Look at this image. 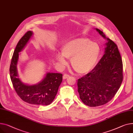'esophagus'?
<instances>
[{
	"instance_id": "34e87169",
	"label": "esophagus",
	"mask_w": 133,
	"mask_h": 133,
	"mask_svg": "<svg viewBox=\"0 0 133 133\" xmlns=\"http://www.w3.org/2000/svg\"><path fill=\"white\" fill-rule=\"evenodd\" d=\"M69 77H70V76H69V75L65 74H64V76H63V78H64V79H67V78H69Z\"/></svg>"
}]
</instances>
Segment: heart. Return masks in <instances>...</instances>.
Instances as JSON below:
<instances>
[{
  "mask_svg": "<svg viewBox=\"0 0 133 133\" xmlns=\"http://www.w3.org/2000/svg\"><path fill=\"white\" fill-rule=\"evenodd\" d=\"M101 49L97 43L87 38H78L66 43L58 52L56 59L62 67L68 64L67 59H71V65L80 74L89 73L99 58Z\"/></svg>",
  "mask_w": 133,
  "mask_h": 133,
  "instance_id": "1",
  "label": "heart"
}]
</instances>
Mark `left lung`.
<instances>
[{
    "instance_id": "obj_1",
    "label": "left lung",
    "mask_w": 133,
    "mask_h": 133,
    "mask_svg": "<svg viewBox=\"0 0 133 133\" xmlns=\"http://www.w3.org/2000/svg\"><path fill=\"white\" fill-rule=\"evenodd\" d=\"M108 42L105 54L91 71L78 79L79 97L90 107H99L110 102L119 89L123 81V65L117 44L96 29Z\"/></svg>"
}]
</instances>
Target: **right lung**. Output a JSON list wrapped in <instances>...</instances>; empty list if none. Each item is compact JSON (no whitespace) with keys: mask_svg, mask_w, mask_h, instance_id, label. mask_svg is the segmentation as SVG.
Instances as JSON below:
<instances>
[{"mask_svg":"<svg viewBox=\"0 0 133 133\" xmlns=\"http://www.w3.org/2000/svg\"><path fill=\"white\" fill-rule=\"evenodd\" d=\"M32 34L31 31H27L17 44L10 67L11 79L15 92L22 101L34 105H48L55 98L63 81V74L48 73L43 81L33 85L25 84L17 78L16 65L19 53L25 47Z\"/></svg>","mask_w":133,"mask_h":133,"instance_id":"right-lung-1","label":"right lung"}]
</instances>
